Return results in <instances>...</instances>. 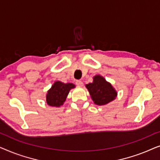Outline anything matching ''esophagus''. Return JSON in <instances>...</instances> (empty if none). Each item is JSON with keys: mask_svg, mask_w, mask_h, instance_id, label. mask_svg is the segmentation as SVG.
<instances>
[{"mask_svg": "<svg viewBox=\"0 0 160 160\" xmlns=\"http://www.w3.org/2000/svg\"><path fill=\"white\" fill-rule=\"evenodd\" d=\"M76 84L77 85V86L82 87L83 86V82H82V81H80V80H76Z\"/></svg>", "mask_w": 160, "mask_h": 160, "instance_id": "obj_1", "label": "esophagus"}]
</instances>
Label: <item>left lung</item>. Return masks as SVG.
<instances>
[{
	"label": "left lung",
	"mask_w": 160,
	"mask_h": 160,
	"mask_svg": "<svg viewBox=\"0 0 160 160\" xmlns=\"http://www.w3.org/2000/svg\"><path fill=\"white\" fill-rule=\"evenodd\" d=\"M89 95L96 105L102 106L113 100L117 92L110 83L100 75L93 77V82L86 84Z\"/></svg>",
	"instance_id": "8db88e82"
}]
</instances>
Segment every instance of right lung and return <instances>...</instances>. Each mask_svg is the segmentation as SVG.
I'll return each instance as SVG.
<instances>
[{"label": "right lung", "mask_w": 160, "mask_h": 160, "mask_svg": "<svg viewBox=\"0 0 160 160\" xmlns=\"http://www.w3.org/2000/svg\"><path fill=\"white\" fill-rule=\"evenodd\" d=\"M75 87L72 83L55 82L47 95V102L49 106L60 107L64 103L70 90Z\"/></svg>", "instance_id": "obj_1"}]
</instances>
